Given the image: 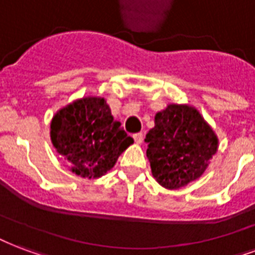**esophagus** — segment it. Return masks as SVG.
Segmentation results:
<instances>
[{
	"mask_svg": "<svg viewBox=\"0 0 255 255\" xmlns=\"http://www.w3.org/2000/svg\"><path fill=\"white\" fill-rule=\"evenodd\" d=\"M133 138H134V141L137 143H141L143 139V134L142 133H135V134H133Z\"/></svg>",
	"mask_w": 255,
	"mask_h": 255,
	"instance_id": "34e87169",
	"label": "esophagus"
}]
</instances>
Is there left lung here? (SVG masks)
I'll return each instance as SVG.
<instances>
[{
    "label": "left lung",
    "instance_id": "obj_1",
    "mask_svg": "<svg viewBox=\"0 0 255 255\" xmlns=\"http://www.w3.org/2000/svg\"><path fill=\"white\" fill-rule=\"evenodd\" d=\"M145 142L152 175L168 189L199 179L218 150L214 130L196 109L185 105H169L157 113Z\"/></svg>",
    "mask_w": 255,
    "mask_h": 255
}]
</instances>
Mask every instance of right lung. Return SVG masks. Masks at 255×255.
<instances>
[{
  "label": "right lung",
  "instance_id": "1",
  "mask_svg": "<svg viewBox=\"0 0 255 255\" xmlns=\"http://www.w3.org/2000/svg\"><path fill=\"white\" fill-rule=\"evenodd\" d=\"M51 139L59 154L80 177L97 179L110 171L133 138L113 118L106 101L87 97L55 114Z\"/></svg>",
  "mask_w": 255,
  "mask_h": 255
}]
</instances>
